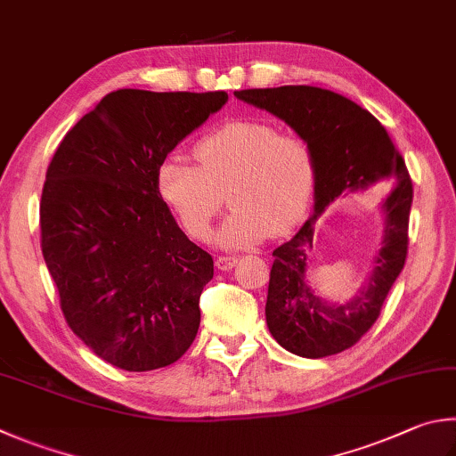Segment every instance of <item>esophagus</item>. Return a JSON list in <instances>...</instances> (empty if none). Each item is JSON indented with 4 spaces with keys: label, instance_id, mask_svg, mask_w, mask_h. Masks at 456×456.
<instances>
[{
    "label": "esophagus",
    "instance_id": "1",
    "mask_svg": "<svg viewBox=\"0 0 456 456\" xmlns=\"http://www.w3.org/2000/svg\"><path fill=\"white\" fill-rule=\"evenodd\" d=\"M237 261H239L237 255H219L217 259H215V265H217V269L227 271V269H233Z\"/></svg>",
    "mask_w": 456,
    "mask_h": 456
}]
</instances>
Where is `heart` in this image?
Segmentation results:
<instances>
[{"mask_svg": "<svg viewBox=\"0 0 456 456\" xmlns=\"http://www.w3.org/2000/svg\"><path fill=\"white\" fill-rule=\"evenodd\" d=\"M195 165L165 161L157 191L195 241L211 235L225 205L235 209L223 223L219 241L241 247L285 235L307 213L317 183V157L307 139L281 134L273 123L239 119L205 135L193 149Z\"/></svg>", "mask_w": 456, "mask_h": 456, "instance_id": "b5f03b06", "label": "heart"}]
</instances>
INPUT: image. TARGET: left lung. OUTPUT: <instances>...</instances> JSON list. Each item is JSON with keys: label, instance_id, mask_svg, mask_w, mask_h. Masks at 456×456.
<instances>
[{"label": "left lung", "instance_id": "obj_1", "mask_svg": "<svg viewBox=\"0 0 456 456\" xmlns=\"http://www.w3.org/2000/svg\"><path fill=\"white\" fill-rule=\"evenodd\" d=\"M243 102L289 123L317 157L314 213L291 241L273 251L267 327L275 341L299 357L321 359L351 349L375 325L409 253L412 181L399 149L380 121L351 99L311 86L235 91ZM391 176L386 198V239L370 283L353 302L327 305L304 283L314 221L345 188H364Z\"/></svg>", "mask_w": 456, "mask_h": 456}]
</instances>
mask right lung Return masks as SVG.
I'll return each mask as SVG.
<instances>
[{"mask_svg": "<svg viewBox=\"0 0 456 456\" xmlns=\"http://www.w3.org/2000/svg\"><path fill=\"white\" fill-rule=\"evenodd\" d=\"M225 102V91H111L65 134L47 167L41 251L61 313L123 370L171 365L200 330L213 256L179 229L157 173Z\"/></svg>", "mask_w": 456, "mask_h": 456, "instance_id": "right-lung-1", "label": "right lung"}]
</instances>
